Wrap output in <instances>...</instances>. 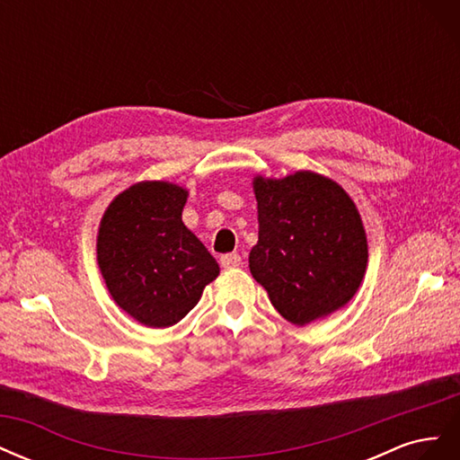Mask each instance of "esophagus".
I'll return each mask as SVG.
<instances>
[{
  "label": "esophagus",
  "mask_w": 460,
  "mask_h": 460,
  "mask_svg": "<svg viewBox=\"0 0 460 460\" xmlns=\"http://www.w3.org/2000/svg\"><path fill=\"white\" fill-rule=\"evenodd\" d=\"M220 264H222V269H235L242 264V257L238 253H226L220 257Z\"/></svg>",
  "instance_id": "1"
}]
</instances>
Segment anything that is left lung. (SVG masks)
<instances>
[{
    "instance_id": "left-lung-1",
    "label": "left lung",
    "mask_w": 460,
    "mask_h": 460,
    "mask_svg": "<svg viewBox=\"0 0 460 460\" xmlns=\"http://www.w3.org/2000/svg\"><path fill=\"white\" fill-rule=\"evenodd\" d=\"M259 242L249 270L288 323L305 326L345 307L363 282L368 243L353 199L311 171L253 178Z\"/></svg>"
}]
</instances>
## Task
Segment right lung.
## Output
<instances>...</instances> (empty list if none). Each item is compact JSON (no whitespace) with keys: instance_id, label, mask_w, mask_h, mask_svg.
Returning a JSON list of instances; mask_svg holds the SVG:
<instances>
[{"instance_id":"1","label":"right lung","mask_w":460,"mask_h":460,"mask_svg":"<svg viewBox=\"0 0 460 460\" xmlns=\"http://www.w3.org/2000/svg\"><path fill=\"white\" fill-rule=\"evenodd\" d=\"M188 190L146 180L111 201L97 232V264L119 307L149 328L180 323L220 269L182 222Z\"/></svg>"}]
</instances>
